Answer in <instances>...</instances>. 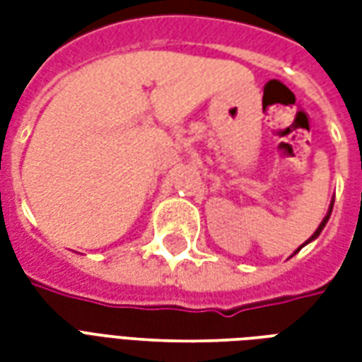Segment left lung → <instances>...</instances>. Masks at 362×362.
Returning a JSON list of instances; mask_svg holds the SVG:
<instances>
[{
	"label": "left lung",
	"instance_id": "left-lung-1",
	"mask_svg": "<svg viewBox=\"0 0 362 362\" xmlns=\"http://www.w3.org/2000/svg\"><path fill=\"white\" fill-rule=\"evenodd\" d=\"M332 209H334V199H332V204H329V209H327V215H326V217H324V219H322V223H320V227L316 228V233H314V235H312L310 238H308V240H306V243L303 244V246H306V244H308V243H312L314 238H318L320 233H322V230H324V227H326V223H327V219H329V215H332ZM303 246H300V248H303ZM300 248H298V250H300ZM298 250H296V252H298Z\"/></svg>",
	"mask_w": 362,
	"mask_h": 362
}]
</instances>
